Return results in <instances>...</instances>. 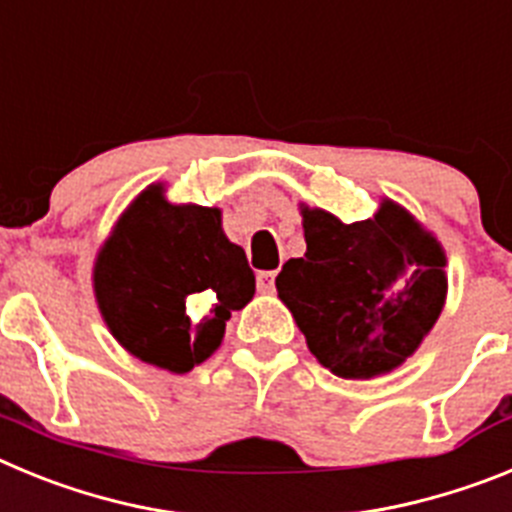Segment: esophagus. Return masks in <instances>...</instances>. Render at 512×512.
Returning <instances> with one entry per match:
<instances>
[{"instance_id": "34e87169", "label": "esophagus", "mask_w": 512, "mask_h": 512, "mask_svg": "<svg viewBox=\"0 0 512 512\" xmlns=\"http://www.w3.org/2000/svg\"><path fill=\"white\" fill-rule=\"evenodd\" d=\"M274 279H277V271H261L259 277H256V282H259V292L271 295V292H274Z\"/></svg>"}]
</instances>
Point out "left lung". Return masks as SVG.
Listing matches in <instances>:
<instances>
[{
  "mask_svg": "<svg viewBox=\"0 0 512 512\" xmlns=\"http://www.w3.org/2000/svg\"><path fill=\"white\" fill-rule=\"evenodd\" d=\"M307 251L277 277L310 354L343 379L405 364L446 302V251L415 215L384 197L369 220L343 223L300 205Z\"/></svg>",
  "mask_w": 512,
  "mask_h": 512,
  "instance_id": "left-lung-1",
  "label": "left lung"
}]
</instances>
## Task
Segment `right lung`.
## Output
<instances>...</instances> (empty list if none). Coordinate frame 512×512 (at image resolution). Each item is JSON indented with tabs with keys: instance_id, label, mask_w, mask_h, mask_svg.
Returning a JSON list of instances; mask_svg holds the SVG:
<instances>
[{
	"instance_id": "right-lung-1",
	"label": "right lung",
	"mask_w": 512,
	"mask_h": 512,
	"mask_svg": "<svg viewBox=\"0 0 512 512\" xmlns=\"http://www.w3.org/2000/svg\"><path fill=\"white\" fill-rule=\"evenodd\" d=\"M94 297L128 354L171 374L210 359L225 320L256 292L246 251L228 241L217 207L174 205L151 184L99 246Z\"/></svg>"
}]
</instances>
